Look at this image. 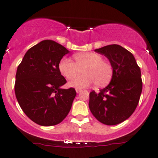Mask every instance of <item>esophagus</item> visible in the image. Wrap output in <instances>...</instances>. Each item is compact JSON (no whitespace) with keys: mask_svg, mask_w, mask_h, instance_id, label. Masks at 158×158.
Returning <instances> with one entry per match:
<instances>
[{"mask_svg":"<svg viewBox=\"0 0 158 158\" xmlns=\"http://www.w3.org/2000/svg\"><path fill=\"white\" fill-rule=\"evenodd\" d=\"M76 93H80L81 92H82V89H76Z\"/></svg>","mask_w":158,"mask_h":158,"instance_id":"obj_1","label":"esophagus"}]
</instances>
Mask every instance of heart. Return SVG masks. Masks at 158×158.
I'll return each mask as SVG.
<instances>
[{"label": "heart", "instance_id": "1", "mask_svg": "<svg viewBox=\"0 0 158 158\" xmlns=\"http://www.w3.org/2000/svg\"><path fill=\"white\" fill-rule=\"evenodd\" d=\"M75 62L64 57L59 64L61 74L67 79L74 78L83 69L84 74L74 78L69 82L70 87L84 89L94 83L98 86L107 84L112 75V67L102 56L94 52L78 53L74 55Z\"/></svg>", "mask_w": 158, "mask_h": 158}]
</instances>
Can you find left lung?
Segmentation results:
<instances>
[{
    "label": "left lung",
    "mask_w": 158,
    "mask_h": 158,
    "mask_svg": "<svg viewBox=\"0 0 158 158\" xmlns=\"http://www.w3.org/2000/svg\"><path fill=\"white\" fill-rule=\"evenodd\" d=\"M94 51L109 60L113 68L110 82L98 93L89 94V109L105 125H117L133 114L142 90L141 69L131 52L118 44Z\"/></svg>",
    "instance_id": "8db88e82"
}]
</instances>
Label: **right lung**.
Listing matches in <instances>:
<instances>
[{
    "mask_svg": "<svg viewBox=\"0 0 158 158\" xmlns=\"http://www.w3.org/2000/svg\"><path fill=\"white\" fill-rule=\"evenodd\" d=\"M69 51L51 40H44L28 50L18 66L15 94L23 112L44 127L62 122L76 95L73 88L61 89L66 82L59 64Z\"/></svg>",
    "mask_w": 158,
    "mask_h": 158,
    "instance_id": "1",
    "label": "right lung"
}]
</instances>
